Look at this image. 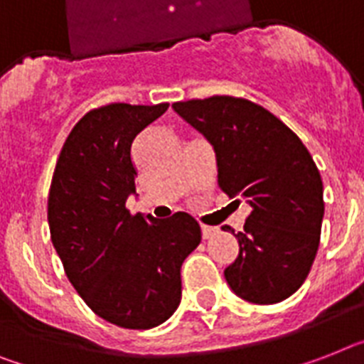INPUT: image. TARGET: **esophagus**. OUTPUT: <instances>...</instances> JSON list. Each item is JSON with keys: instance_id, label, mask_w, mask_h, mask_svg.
Returning <instances> with one entry per match:
<instances>
[{"instance_id": "esophagus-1", "label": "esophagus", "mask_w": 364, "mask_h": 364, "mask_svg": "<svg viewBox=\"0 0 364 364\" xmlns=\"http://www.w3.org/2000/svg\"><path fill=\"white\" fill-rule=\"evenodd\" d=\"M200 232H203L204 240H208V238H212V236H214L215 229H214V227H208V225H200Z\"/></svg>"}]
</instances>
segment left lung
I'll list each match as a JSON object with an SVG mask.
<instances>
[{"instance_id":"8db88e82","label":"left lung","mask_w":364,"mask_h":364,"mask_svg":"<svg viewBox=\"0 0 364 364\" xmlns=\"http://www.w3.org/2000/svg\"><path fill=\"white\" fill-rule=\"evenodd\" d=\"M173 107L214 145L219 188L251 206L243 232L234 234L240 253L225 268L227 283L251 303L283 301L305 283L320 245L323 184L311 152L245 98L210 96Z\"/></svg>"}]
</instances>
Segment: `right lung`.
<instances>
[{"mask_svg": "<svg viewBox=\"0 0 364 364\" xmlns=\"http://www.w3.org/2000/svg\"><path fill=\"white\" fill-rule=\"evenodd\" d=\"M169 104H107L81 117L57 158L50 236L68 281L95 314L124 329H150L176 311L180 268L200 243L186 212L169 219L126 208L135 193L132 143Z\"/></svg>", "mask_w": 364, "mask_h": 364, "instance_id": "obj_1", "label": "right lung"}]
</instances>
